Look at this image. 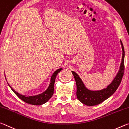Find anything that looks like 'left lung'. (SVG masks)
Instances as JSON below:
<instances>
[{
  "instance_id": "8db88e82",
  "label": "left lung",
  "mask_w": 129,
  "mask_h": 129,
  "mask_svg": "<svg viewBox=\"0 0 129 129\" xmlns=\"http://www.w3.org/2000/svg\"><path fill=\"white\" fill-rule=\"evenodd\" d=\"M122 50V56L119 71L111 83L106 88L100 90H91L86 87L78 74L72 71L77 84V96L80 102L87 106H95L109 98L117 90L121 83L124 74V51L121 41H120Z\"/></svg>"
}]
</instances>
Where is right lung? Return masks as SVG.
<instances>
[{"label":"right lung","instance_id":"obj_1","mask_svg":"<svg viewBox=\"0 0 129 129\" xmlns=\"http://www.w3.org/2000/svg\"><path fill=\"white\" fill-rule=\"evenodd\" d=\"M62 70V69L60 68L56 70L55 71H54V73L52 74L51 77L50 83L49 84V86H48V88H47V90H45V91L42 92V93L35 95L27 96L19 94V92L16 91L14 89H13L8 82L7 83L8 84V86H10V87L11 88V89L13 91L14 93L15 94L20 100H22V101H24V102L33 105H41L47 102V101L51 98L52 95H53L54 89V83L55 81L56 77L57 74H58ZM5 78L6 79V76Z\"/></svg>","mask_w":129,"mask_h":129}]
</instances>
